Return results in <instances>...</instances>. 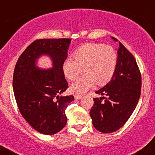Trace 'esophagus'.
Masks as SVG:
<instances>
[{"label":"esophagus","instance_id":"34e87169","mask_svg":"<svg viewBox=\"0 0 155 155\" xmlns=\"http://www.w3.org/2000/svg\"><path fill=\"white\" fill-rule=\"evenodd\" d=\"M74 98L75 99H81V98H83V96H80V95H75Z\"/></svg>","mask_w":155,"mask_h":155}]
</instances>
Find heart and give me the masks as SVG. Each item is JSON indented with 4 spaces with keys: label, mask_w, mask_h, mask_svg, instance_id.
I'll return each mask as SVG.
<instances>
[{
    "label": "heart",
    "mask_w": 155,
    "mask_h": 155,
    "mask_svg": "<svg viewBox=\"0 0 155 155\" xmlns=\"http://www.w3.org/2000/svg\"><path fill=\"white\" fill-rule=\"evenodd\" d=\"M73 55L74 59L68 57L62 63L64 76L69 80H74L81 68L84 75L71 83V93L83 94L95 83L98 86L104 85L113 78L118 64V55L111 46L88 42L76 49Z\"/></svg>",
    "instance_id": "obj_1"
}]
</instances>
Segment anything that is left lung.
<instances>
[{
    "label": "left lung",
    "mask_w": 155,
    "mask_h": 155,
    "mask_svg": "<svg viewBox=\"0 0 155 155\" xmlns=\"http://www.w3.org/2000/svg\"><path fill=\"white\" fill-rule=\"evenodd\" d=\"M115 41L116 38L112 37ZM141 75L135 57L119 42L118 64L113 78L96 92L106 98H93L91 117L93 127L103 133L115 132L124 125L137 106L140 96Z\"/></svg>",
    "instance_id": "obj_1"
}]
</instances>
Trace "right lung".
Masks as SVG:
<instances>
[{"label":"right lung","mask_w":155,"mask_h":155,"mask_svg":"<svg viewBox=\"0 0 155 155\" xmlns=\"http://www.w3.org/2000/svg\"><path fill=\"white\" fill-rule=\"evenodd\" d=\"M71 39H40L32 42L20 56L13 74V90L18 108L25 120L44 135H54L67 123L65 110L74 96H59L68 84L62 63L68 57ZM48 55L53 68L40 69L37 59Z\"/></svg>","instance_id":"1"}]
</instances>
